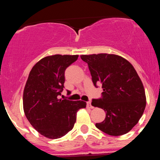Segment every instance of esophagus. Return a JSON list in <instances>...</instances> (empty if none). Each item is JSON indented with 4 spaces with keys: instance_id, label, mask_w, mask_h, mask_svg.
Instances as JSON below:
<instances>
[{
    "instance_id": "obj_1",
    "label": "esophagus",
    "mask_w": 160,
    "mask_h": 160,
    "mask_svg": "<svg viewBox=\"0 0 160 160\" xmlns=\"http://www.w3.org/2000/svg\"><path fill=\"white\" fill-rule=\"evenodd\" d=\"M86 104H87V106H88V107H89V108H93L92 105V104H91V102H90V101H89V102H87V103H86Z\"/></svg>"
}]
</instances>
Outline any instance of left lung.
I'll return each instance as SVG.
<instances>
[{
	"instance_id": "8db88e82",
	"label": "left lung",
	"mask_w": 160,
	"mask_h": 160,
	"mask_svg": "<svg viewBox=\"0 0 160 160\" xmlns=\"http://www.w3.org/2000/svg\"><path fill=\"white\" fill-rule=\"evenodd\" d=\"M81 59L89 66L95 87L102 84L99 98L92 105L102 108L106 117L95 126L110 135L128 132L140 120L146 106L145 92L140 78L132 64L113 54L83 55Z\"/></svg>"
}]
</instances>
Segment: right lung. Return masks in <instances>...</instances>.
I'll list each match as a JSON object with an SVG mask.
<instances>
[{"mask_svg": "<svg viewBox=\"0 0 160 160\" xmlns=\"http://www.w3.org/2000/svg\"><path fill=\"white\" fill-rule=\"evenodd\" d=\"M78 56L54 55L42 58L32 68L23 92L28 120L40 134L56 139L74 127L77 112L85 108L82 101L58 99L65 82V71Z\"/></svg>", "mask_w": 160, "mask_h": 160, "instance_id": "obj_1", "label": "right lung"}]
</instances>
